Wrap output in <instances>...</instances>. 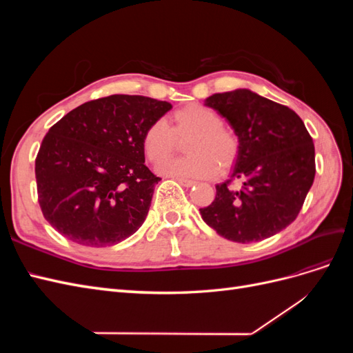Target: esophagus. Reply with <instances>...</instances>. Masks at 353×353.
<instances>
[{
    "mask_svg": "<svg viewBox=\"0 0 353 353\" xmlns=\"http://www.w3.org/2000/svg\"><path fill=\"white\" fill-rule=\"evenodd\" d=\"M178 183L181 184V185H184V187H193L194 184H196V181H191V179H185V178H178V176H174Z\"/></svg>",
    "mask_w": 353,
    "mask_h": 353,
    "instance_id": "esophagus-1",
    "label": "esophagus"
}]
</instances>
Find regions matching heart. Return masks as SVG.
Returning a JSON list of instances; mask_svg holds the SVG:
<instances>
[{"mask_svg":"<svg viewBox=\"0 0 353 353\" xmlns=\"http://www.w3.org/2000/svg\"><path fill=\"white\" fill-rule=\"evenodd\" d=\"M188 141L184 150L188 153L159 170L169 176L201 179L230 169L240 154V140L231 128L223 125L218 112L203 104H188L170 114V126L154 121L143 137L144 152L152 163L159 165L172 156L179 141Z\"/></svg>","mask_w":353,"mask_h":353,"instance_id":"obj_1","label":"heart"}]
</instances>
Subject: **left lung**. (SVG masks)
Listing matches in <instances>:
<instances>
[{"instance_id":"8db88e82","label":"left lung","mask_w":353,"mask_h":353,"mask_svg":"<svg viewBox=\"0 0 353 353\" xmlns=\"http://www.w3.org/2000/svg\"><path fill=\"white\" fill-rule=\"evenodd\" d=\"M232 126L240 154L231 179L216 185L200 215L221 237L252 243L297 218L315 178V147L303 121L287 105L250 90L213 94L205 101ZM242 181L232 189V181Z\"/></svg>"}]
</instances>
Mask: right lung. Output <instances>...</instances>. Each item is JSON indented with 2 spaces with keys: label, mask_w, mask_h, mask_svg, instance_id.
I'll return each mask as SVG.
<instances>
[{
  "label": "right lung",
  "mask_w": 353,
  "mask_h": 353,
  "mask_svg": "<svg viewBox=\"0 0 353 353\" xmlns=\"http://www.w3.org/2000/svg\"><path fill=\"white\" fill-rule=\"evenodd\" d=\"M170 109L168 101L114 94L52 125L35 159L38 201L50 225L88 248L132 236L160 181L144 163L143 137Z\"/></svg>",
  "instance_id": "right-lung-1"
}]
</instances>
